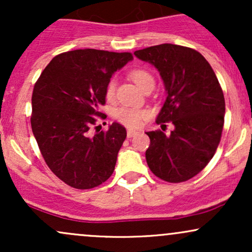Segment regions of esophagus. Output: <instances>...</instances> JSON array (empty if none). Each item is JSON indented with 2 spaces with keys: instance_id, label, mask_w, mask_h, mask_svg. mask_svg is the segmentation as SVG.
<instances>
[{
  "instance_id": "34e87169",
  "label": "esophagus",
  "mask_w": 252,
  "mask_h": 252,
  "mask_svg": "<svg viewBox=\"0 0 252 252\" xmlns=\"http://www.w3.org/2000/svg\"><path fill=\"white\" fill-rule=\"evenodd\" d=\"M138 134L137 130H132V129H128V131H126V135H128V137H134V136H136Z\"/></svg>"
}]
</instances>
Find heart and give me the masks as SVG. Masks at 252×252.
Returning a JSON list of instances; mask_svg holds the SVG:
<instances>
[{
  "instance_id": "1",
  "label": "heart",
  "mask_w": 252,
  "mask_h": 252,
  "mask_svg": "<svg viewBox=\"0 0 252 252\" xmlns=\"http://www.w3.org/2000/svg\"><path fill=\"white\" fill-rule=\"evenodd\" d=\"M130 78L136 83V85L140 89L144 90L150 84H154V77L150 74L144 68H135L129 73ZM115 92H116V79L111 78L109 82L106 83L105 86V98L108 100H112L115 97ZM115 118L117 122H120L123 126H128V128H138L142 126L144 121L148 118V112L146 110L129 108V106H122L118 108L115 111Z\"/></svg>"
}]
</instances>
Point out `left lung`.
Masks as SVG:
<instances>
[{
	"mask_svg": "<svg viewBox=\"0 0 252 252\" xmlns=\"http://www.w3.org/2000/svg\"><path fill=\"white\" fill-rule=\"evenodd\" d=\"M155 66L167 91L156 123L174 130L148 131V167L161 180L184 182L201 172L215 155L224 126L225 99L211 65L198 51L173 43L136 51Z\"/></svg>",
	"mask_w": 252,
	"mask_h": 252,
	"instance_id": "obj_1",
	"label": "left lung"
}]
</instances>
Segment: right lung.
<instances>
[{
  "label": "right lung",
  "mask_w": 252,
  "mask_h": 252,
  "mask_svg": "<svg viewBox=\"0 0 252 252\" xmlns=\"http://www.w3.org/2000/svg\"><path fill=\"white\" fill-rule=\"evenodd\" d=\"M132 60L129 52L76 50L58 54L36 80L31 124L37 146L54 175L77 189H90L114 173L126 130L112 123L94 136L90 129L105 104L112 74Z\"/></svg>",
  "instance_id": "obj_1"
}]
</instances>
